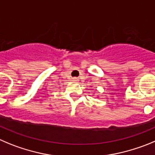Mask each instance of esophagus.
<instances>
[{
	"mask_svg": "<svg viewBox=\"0 0 155 155\" xmlns=\"http://www.w3.org/2000/svg\"><path fill=\"white\" fill-rule=\"evenodd\" d=\"M73 82H79V78H73Z\"/></svg>",
	"mask_w": 155,
	"mask_h": 155,
	"instance_id": "34e87169",
	"label": "esophagus"
}]
</instances>
